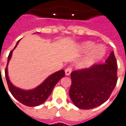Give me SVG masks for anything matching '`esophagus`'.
<instances>
[{
	"mask_svg": "<svg viewBox=\"0 0 126 126\" xmlns=\"http://www.w3.org/2000/svg\"><path fill=\"white\" fill-rule=\"evenodd\" d=\"M65 75H67V76H68V75H70L72 72V67H67V68L65 69Z\"/></svg>",
	"mask_w": 126,
	"mask_h": 126,
	"instance_id": "34e87169",
	"label": "esophagus"
}]
</instances>
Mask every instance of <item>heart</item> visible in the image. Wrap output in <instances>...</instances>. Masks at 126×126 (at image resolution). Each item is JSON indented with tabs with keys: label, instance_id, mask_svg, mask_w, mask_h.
Instances as JSON below:
<instances>
[{
	"label": "heart",
	"instance_id": "1",
	"mask_svg": "<svg viewBox=\"0 0 126 126\" xmlns=\"http://www.w3.org/2000/svg\"><path fill=\"white\" fill-rule=\"evenodd\" d=\"M95 44L91 41L85 42L81 45V49L83 51H88L92 49L91 52L85 56L84 59L78 63V66L80 68H86L91 67L97 61L102 59L106 54V49L102 45L95 47Z\"/></svg>",
	"mask_w": 126,
	"mask_h": 126
}]
</instances>
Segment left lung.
Masks as SVG:
<instances>
[{
	"instance_id": "8db88e82",
	"label": "left lung",
	"mask_w": 126,
	"mask_h": 126,
	"mask_svg": "<svg viewBox=\"0 0 126 126\" xmlns=\"http://www.w3.org/2000/svg\"><path fill=\"white\" fill-rule=\"evenodd\" d=\"M117 62L112 51L103 64L72 72L69 95L79 109L90 110L110 98L117 82Z\"/></svg>"
}]
</instances>
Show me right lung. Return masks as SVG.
<instances>
[{
  "mask_svg": "<svg viewBox=\"0 0 126 126\" xmlns=\"http://www.w3.org/2000/svg\"><path fill=\"white\" fill-rule=\"evenodd\" d=\"M19 42V40L16 43L15 48L10 52V54L7 58V63L5 70V78L8 85V88L10 89V91L12 93V95L14 96V98H16L19 102L22 103L23 105L28 107L38 106L42 104L48 98L54 88L55 85L58 83V81L61 78H63L65 76V71L63 70H61L60 71L56 72L54 74L51 75L40 86H38L35 89L32 90L26 91L15 86L10 82L8 77L7 65L11 59L12 51L17 46Z\"/></svg>",
  "mask_w": 126,
  "mask_h": 126,
  "instance_id": "right-lung-1",
  "label": "right lung"
}]
</instances>
